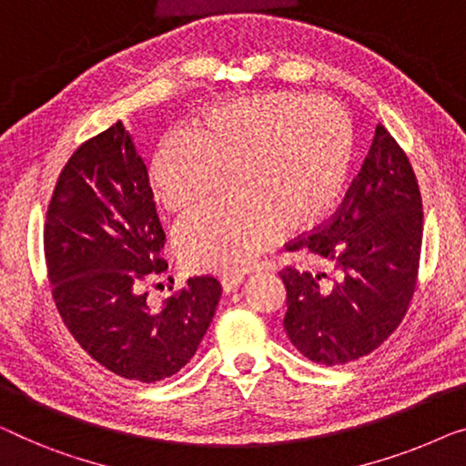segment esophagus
<instances>
[{"label":"esophagus","mask_w":466,"mask_h":466,"mask_svg":"<svg viewBox=\"0 0 466 466\" xmlns=\"http://www.w3.org/2000/svg\"><path fill=\"white\" fill-rule=\"evenodd\" d=\"M241 283V275H225V278L220 279V286H222V292L228 294L233 292L235 288H238Z\"/></svg>","instance_id":"obj_1"}]
</instances>
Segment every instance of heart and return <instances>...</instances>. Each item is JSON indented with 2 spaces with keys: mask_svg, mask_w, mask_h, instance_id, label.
Returning a JSON list of instances; mask_svg holds the SVG:
<instances>
[{
  "mask_svg": "<svg viewBox=\"0 0 466 466\" xmlns=\"http://www.w3.org/2000/svg\"><path fill=\"white\" fill-rule=\"evenodd\" d=\"M357 159L353 124L311 94L273 92L206 113L193 132H172L151 161L155 198L188 212L235 180L238 195L199 208L177 227L193 271H239L288 231L326 220L345 195Z\"/></svg>",
  "mask_w": 466,
  "mask_h": 466,
  "instance_id": "b5f03b06",
  "label": "heart"
}]
</instances>
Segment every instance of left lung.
Here are the masks:
<instances>
[{
	"instance_id": "obj_1",
	"label": "left lung",
	"mask_w": 466,
	"mask_h": 466,
	"mask_svg": "<svg viewBox=\"0 0 466 466\" xmlns=\"http://www.w3.org/2000/svg\"><path fill=\"white\" fill-rule=\"evenodd\" d=\"M422 198L406 151L382 124L361 170L326 225L286 244L315 262L283 267V329L307 360L342 366L379 349L412 302Z\"/></svg>"
}]
</instances>
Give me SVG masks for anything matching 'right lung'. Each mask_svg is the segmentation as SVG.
I'll list each match as a JSON object with an SVG mask.
<instances>
[{"label":"right lung","mask_w":466,"mask_h":466,"mask_svg":"<svg viewBox=\"0 0 466 466\" xmlns=\"http://www.w3.org/2000/svg\"><path fill=\"white\" fill-rule=\"evenodd\" d=\"M166 233L149 174L121 121L87 138L52 191L44 254L52 299L92 360L121 379L157 382L185 368L210 326L220 283L201 275L153 307Z\"/></svg>","instance_id":"obj_1"}]
</instances>
